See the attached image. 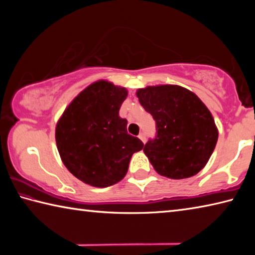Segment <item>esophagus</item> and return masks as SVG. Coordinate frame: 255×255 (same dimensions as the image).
<instances>
[{
  "mask_svg": "<svg viewBox=\"0 0 255 255\" xmlns=\"http://www.w3.org/2000/svg\"><path fill=\"white\" fill-rule=\"evenodd\" d=\"M138 137H139V139L143 141V143H145L146 141V135H145V132H140L139 135H138Z\"/></svg>",
  "mask_w": 255,
  "mask_h": 255,
  "instance_id": "obj_1",
  "label": "esophagus"
}]
</instances>
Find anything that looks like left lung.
I'll return each mask as SVG.
<instances>
[{"label":"left lung","mask_w":255,"mask_h":255,"mask_svg":"<svg viewBox=\"0 0 255 255\" xmlns=\"http://www.w3.org/2000/svg\"><path fill=\"white\" fill-rule=\"evenodd\" d=\"M155 120L156 133L144 153L158 174L185 179L204 169L218 139L213 116L195 93L178 85L147 86L137 91Z\"/></svg>","instance_id":"1"}]
</instances>
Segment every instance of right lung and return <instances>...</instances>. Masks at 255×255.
I'll list each match as a JSON object with an SVG mask.
<instances>
[{
	"label": "right lung",
	"instance_id": "1",
	"mask_svg": "<svg viewBox=\"0 0 255 255\" xmlns=\"http://www.w3.org/2000/svg\"><path fill=\"white\" fill-rule=\"evenodd\" d=\"M126 97V89L96 82L72 101L56 126L63 163L86 184L106 188L119 182L132 154L144 147L127 132V119L119 117Z\"/></svg>",
	"mask_w": 255,
	"mask_h": 255
}]
</instances>
